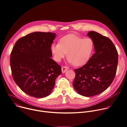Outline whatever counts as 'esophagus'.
Returning a JSON list of instances; mask_svg holds the SVG:
<instances>
[{
  "instance_id": "obj_1",
  "label": "esophagus",
  "mask_w": 127,
  "mask_h": 127,
  "mask_svg": "<svg viewBox=\"0 0 127 127\" xmlns=\"http://www.w3.org/2000/svg\"><path fill=\"white\" fill-rule=\"evenodd\" d=\"M69 69V68L67 66H62V73H65L66 71Z\"/></svg>"
}]
</instances>
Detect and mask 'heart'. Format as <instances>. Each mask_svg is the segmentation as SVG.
Returning a JSON list of instances; mask_svg holds the SVG:
<instances>
[{"label": "heart", "instance_id": "obj_1", "mask_svg": "<svg viewBox=\"0 0 127 127\" xmlns=\"http://www.w3.org/2000/svg\"><path fill=\"white\" fill-rule=\"evenodd\" d=\"M51 50L55 61H60L67 53L68 61L78 66L85 64L90 59L94 50V42L90 38L68 35L62 37L59 43H53Z\"/></svg>", "mask_w": 127, "mask_h": 127}]
</instances>
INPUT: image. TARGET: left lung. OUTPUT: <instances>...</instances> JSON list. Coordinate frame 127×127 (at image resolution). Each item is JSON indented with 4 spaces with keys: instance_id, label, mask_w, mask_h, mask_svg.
<instances>
[{
    "instance_id": "8db88e82",
    "label": "left lung",
    "mask_w": 127,
    "mask_h": 127,
    "mask_svg": "<svg viewBox=\"0 0 127 127\" xmlns=\"http://www.w3.org/2000/svg\"><path fill=\"white\" fill-rule=\"evenodd\" d=\"M87 35L94 42L95 53L85 65L74 70L73 86L79 94L91 97L102 93L113 82L117 69L118 53L108 37L93 31Z\"/></svg>"
}]
</instances>
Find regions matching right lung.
<instances>
[{
    "instance_id": "right-lung-1",
    "label": "right lung",
    "mask_w": 127,
    "mask_h": 127,
    "mask_svg": "<svg viewBox=\"0 0 127 127\" xmlns=\"http://www.w3.org/2000/svg\"><path fill=\"white\" fill-rule=\"evenodd\" d=\"M56 34L35 32L19 39L10 54L13 78L27 95L37 98L49 96L61 67L51 59V44Z\"/></svg>"
}]
</instances>
